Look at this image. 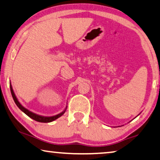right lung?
<instances>
[{"label":"right lung","instance_id":"right-lung-1","mask_svg":"<svg viewBox=\"0 0 160 160\" xmlns=\"http://www.w3.org/2000/svg\"><path fill=\"white\" fill-rule=\"evenodd\" d=\"M10 88H11V95H12V97H13V101L15 102V103L16 104V106H17L19 108L21 109V111H22L23 113L27 114V115L28 116V117H30L31 118L34 119V120L37 121H39V122H42V123H49V122H52V121H53L54 120H56L57 118H58L59 117H60L61 116H62L64 113H65V111H64L62 113L58 114V115H56V116H51V117H44V116H39V115H37V114H35L34 113H32V112L29 111L28 110H27V108H25L24 107H23L20 104V103L18 101L17 98H16L15 94H14L13 92V88H12V86L10 85Z\"/></svg>","mask_w":160,"mask_h":160}]
</instances>
